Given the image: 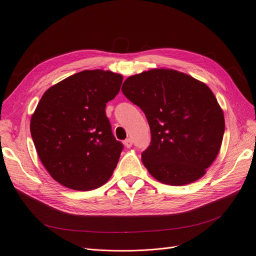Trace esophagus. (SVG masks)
<instances>
[{"mask_svg":"<svg viewBox=\"0 0 256 256\" xmlns=\"http://www.w3.org/2000/svg\"><path fill=\"white\" fill-rule=\"evenodd\" d=\"M122 143H124V146L127 147V148H130V147L132 146V140H131V138H127V140H125Z\"/></svg>","mask_w":256,"mask_h":256,"instance_id":"obj_1","label":"esophagus"}]
</instances>
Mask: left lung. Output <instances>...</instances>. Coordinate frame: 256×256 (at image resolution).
Returning a JSON list of instances; mask_svg holds the SVG:
<instances>
[{
	"label": "left lung",
	"instance_id": "obj_1",
	"mask_svg": "<svg viewBox=\"0 0 256 256\" xmlns=\"http://www.w3.org/2000/svg\"><path fill=\"white\" fill-rule=\"evenodd\" d=\"M122 94L145 113L152 141L142 162L158 182L184 186L198 180L218 156L223 110L204 82L170 68L130 76Z\"/></svg>",
	"mask_w": 256,
	"mask_h": 256
}]
</instances>
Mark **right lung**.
<instances>
[{
	"label": "right lung",
	"mask_w": 256,
	"mask_h": 256,
	"mask_svg": "<svg viewBox=\"0 0 256 256\" xmlns=\"http://www.w3.org/2000/svg\"><path fill=\"white\" fill-rule=\"evenodd\" d=\"M122 82L120 74L83 70L52 85L38 102L30 134L42 164L64 187L92 190L112 176L122 144L112 134L104 109Z\"/></svg>",
	"instance_id": "add662e5"
}]
</instances>
